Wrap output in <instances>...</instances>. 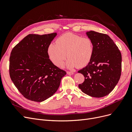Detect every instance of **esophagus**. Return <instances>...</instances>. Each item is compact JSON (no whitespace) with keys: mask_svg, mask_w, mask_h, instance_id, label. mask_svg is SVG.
Listing matches in <instances>:
<instances>
[{"mask_svg":"<svg viewBox=\"0 0 132 132\" xmlns=\"http://www.w3.org/2000/svg\"><path fill=\"white\" fill-rule=\"evenodd\" d=\"M67 74H68V75H72V74H74V72H73V71H67Z\"/></svg>","mask_w":132,"mask_h":132,"instance_id":"1","label":"esophagus"}]
</instances>
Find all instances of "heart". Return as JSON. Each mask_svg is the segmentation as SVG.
Returning <instances> with one entry per match:
<instances>
[{
	"label": "heart",
	"instance_id": "heart-1",
	"mask_svg": "<svg viewBox=\"0 0 132 132\" xmlns=\"http://www.w3.org/2000/svg\"><path fill=\"white\" fill-rule=\"evenodd\" d=\"M50 59L57 67L63 66L67 57L69 68H82L90 62L94 52L93 43L89 37H82L72 33H66L59 37L55 44L51 43L47 49Z\"/></svg>",
	"mask_w": 132,
	"mask_h": 132
}]
</instances>
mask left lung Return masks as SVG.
Returning a JSON list of instances; mask_svg holds the SVG:
<instances>
[{
  "label": "left lung",
  "instance_id": "8db88e82",
  "mask_svg": "<svg viewBox=\"0 0 132 132\" xmlns=\"http://www.w3.org/2000/svg\"><path fill=\"white\" fill-rule=\"evenodd\" d=\"M86 35L93 42L94 52L88 65L78 71L85 77L78 86L91 97H102L113 90L120 79L122 55L107 35L94 31L87 32Z\"/></svg>",
  "mask_w": 132,
  "mask_h": 132
}]
</instances>
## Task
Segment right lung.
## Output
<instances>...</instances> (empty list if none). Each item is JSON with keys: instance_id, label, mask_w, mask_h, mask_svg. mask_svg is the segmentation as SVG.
I'll return each instance as SVG.
<instances>
[{"instance_id": "add662e5", "label": "right lung", "mask_w": 132, "mask_h": 132, "mask_svg": "<svg viewBox=\"0 0 132 132\" xmlns=\"http://www.w3.org/2000/svg\"><path fill=\"white\" fill-rule=\"evenodd\" d=\"M57 33L29 34L11 52L9 74L23 97L42 102L52 96L60 85L66 71L53 64L47 49Z\"/></svg>"}]
</instances>
